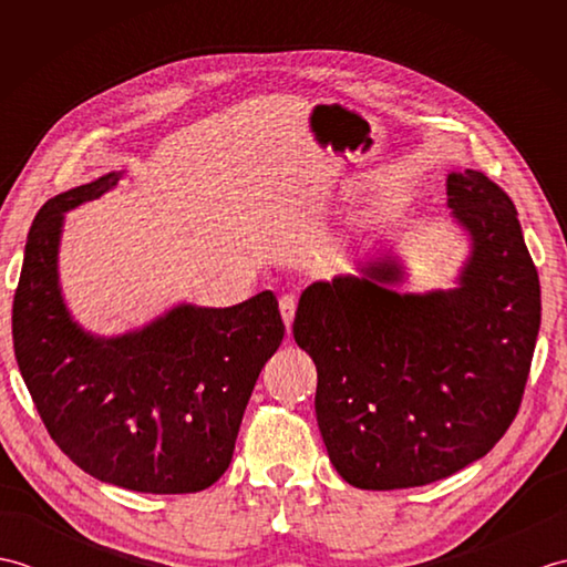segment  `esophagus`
I'll return each instance as SVG.
<instances>
[{
    "mask_svg": "<svg viewBox=\"0 0 567 567\" xmlns=\"http://www.w3.org/2000/svg\"><path fill=\"white\" fill-rule=\"evenodd\" d=\"M295 311H297V299H295L292 295H285V297H280V315H282V321H285V327H287V333L292 331Z\"/></svg>",
    "mask_w": 567,
    "mask_h": 567,
    "instance_id": "obj_1",
    "label": "esophagus"
}]
</instances>
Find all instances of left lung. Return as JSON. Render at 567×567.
<instances>
[{
  "mask_svg": "<svg viewBox=\"0 0 567 567\" xmlns=\"http://www.w3.org/2000/svg\"><path fill=\"white\" fill-rule=\"evenodd\" d=\"M467 258L449 290L400 292L396 252L311 282L295 341L317 365V421L360 489L436 483L492 451L519 412L540 327V285L512 199L477 171L449 173Z\"/></svg>",
  "mask_w": 567,
  "mask_h": 567,
  "instance_id": "obj_1",
  "label": "left lung"
}]
</instances>
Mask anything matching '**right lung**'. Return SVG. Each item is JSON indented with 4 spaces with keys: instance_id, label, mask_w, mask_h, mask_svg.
Instances as JSON below:
<instances>
[{
    "instance_id": "1",
    "label": "right lung",
    "mask_w": 567,
    "mask_h": 567,
    "mask_svg": "<svg viewBox=\"0 0 567 567\" xmlns=\"http://www.w3.org/2000/svg\"><path fill=\"white\" fill-rule=\"evenodd\" d=\"M122 177L72 187L35 214L11 311L14 353L48 433L72 463L124 489L185 495L226 473L285 323L265 290L224 309L183 302L118 336L82 329L58 272L65 214Z\"/></svg>"
}]
</instances>
